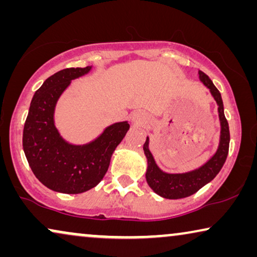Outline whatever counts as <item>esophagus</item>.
<instances>
[{"label":"esophagus","mask_w":257,"mask_h":257,"mask_svg":"<svg viewBox=\"0 0 257 257\" xmlns=\"http://www.w3.org/2000/svg\"><path fill=\"white\" fill-rule=\"evenodd\" d=\"M132 122L133 124H142V122H144L146 120V115L143 113V112H135V113L132 114Z\"/></svg>","instance_id":"1"}]
</instances>
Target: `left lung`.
Wrapping results in <instances>:
<instances>
[{
	"mask_svg": "<svg viewBox=\"0 0 257 257\" xmlns=\"http://www.w3.org/2000/svg\"><path fill=\"white\" fill-rule=\"evenodd\" d=\"M199 78L203 83V85L208 87L217 106H219L217 111H219L221 125L219 147H217L215 154L206 164H203L201 167L196 168V170L186 172V173H166V172L161 171L156 164V160L149 149L150 139L147 137L146 142L144 144V152H145L147 159L146 181L158 195L163 196L165 199H182L194 194L216 177L228 156L230 135L228 121L224 117L221 93L205 72L199 71Z\"/></svg>",
	"mask_w": 257,
	"mask_h": 257,
	"instance_id": "left-lung-1",
	"label": "left lung"
}]
</instances>
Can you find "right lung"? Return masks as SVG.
Wrapping results in <instances>:
<instances>
[{"label": "right lung", "instance_id": "obj_1", "mask_svg": "<svg viewBox=\"0 0 257 257\" xmlns=\"http://www.w3.org/2000/svg\"><path fill=\"white\" fill-rule=\"evenodd\" d=\"M91 69L69 68L56 72L45 79L30 103L23 130L24 154L35 177L55 192L79 194L96 187L130 128L127 121L114 122L85 145H72L59 135L54 120L57 100L72 79Z\"/></svg>", "mask_w": 257, "mask_h": 257}]
</instances>
